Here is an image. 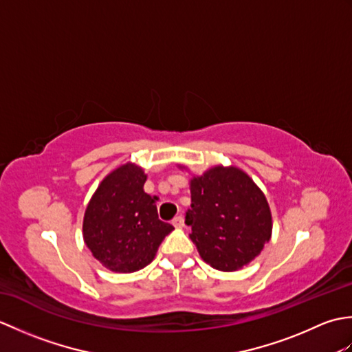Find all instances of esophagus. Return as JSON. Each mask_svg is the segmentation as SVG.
<instances>
[{"instance_id":"1","label":"esophagus","mask_w":352,"mask_h":352,"mask_svg":"<svg viewBox=\"0 0 352 352\" xmlns=\"http://www.w3.org/2000/svg\"><path fill=\"white\" fill-rule=\"evenodd\" d=\"M172 226H174L175 228H183L184 227V218H183V216H177V218L172 221Z\"/></svg>"}]
</instances>
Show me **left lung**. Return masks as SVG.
<instances>
[{
	"mask_svg": "<svg viewBox=\"0 0 352 352\" xmlns=\"http://www.w3.org/2000/svg\"><path fill=\"white\" fill-rule=\"evenodd\" d=\"M189 186L192 206L186 223L201 258L223 272L250 265L272 236L265 193L245 170L222 164L192 175Z\"/></svg>",
	"mask_w": 352,
	"mask_h": 352,
	"instance_id": "obj_1",
	"label": "left lung"
}]
</instances>
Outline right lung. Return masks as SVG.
Instances as JSON below:
<instances>
[{"label":"right lung","instance_id":"1","mask_svg":"<svg viewBox=\"0 0 352 352\" xmlns=\"http://www.w3.org/2000/svg\"><path fill=\"white\" fill-rule=\"evenodd\" d=\"M145 182V170L126 162L102 178L86 207L85 243L111 272L131 274L144 269L174 230L159 219V198L144 190Z\"/></svg>","mask_w":352,"mask_h":352}]
</instances>
